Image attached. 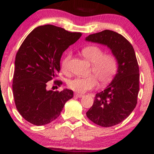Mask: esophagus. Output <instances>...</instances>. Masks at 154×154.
Returning a JSON list of instances; mask_svg holds the SVG:
<instances>
[{
	"mask_svg": "<svg viewBox=\"0 0 154 154\" xmlns=\"http://www.w3.org/2000/svg\"><path fill=\"white\" fill-rule=\"evenodd\" d=\"M75 95L76 97H77V98H82L83 96L82 94H80V93H75Z\"/></svg>",
	"mask_w": 154,
	"mask_h": 154,
	"instance_id": "34e87169",
	"label": "esophagus"
}]
</instances>
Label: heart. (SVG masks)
<instances>
[{
    "label": "heart",
    "mask_w": 154,
    "mask_h": 154,
    "mask_svg": "<svg viewBox=\"0 0 154 154\" xmlns=\"http://www.w3.org/2000/svg\"><path fill=\"white\" fill-rule=\"evenodd\" d=\"M82 54L85 58L92 63L91 72L93 75L86 77H77L69 79L67 82L68 87L72 91L78 93L85 91L95 88L98 84L97 79L101 83H107L113 78L117 70V61L114 55L103 54V49L96 45H88L82 50ZM72 57L71 53H68L61 61V69L68 72L69 63Z\"/></svg>",
    "instance_id": "obj_1"
}]
</instances>
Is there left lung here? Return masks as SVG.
Listing matches in <instances>:
<instances>
[{"mask_svg":"<svg viewBox=\"0 0 154 154\" xmlns=\"http://www.w3.org/2000/svg\"><path fill=\"white\" fill-rule=\"evenodd\" d=\"M85 40L106 45L118 64L114 79L103 91L96 93L86 115L99 126L118 125L128 117L137 104L140 76L135 51L125 37L109 29L88 35Z\"/></svg>","mask_w":154,"mask_h":154,"instance_id":"obj_1","label":"left lung"}]
</instances>
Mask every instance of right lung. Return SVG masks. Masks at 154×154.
Wrapping results in <instances>:
<instances>
[{"label": "right lung", "instance_id": "add662e5", "mask_svg": "<svg viewBox=\"0 0 154 154\" xmlns=\"http://www.w3.org/2000/svg\"><path fill=\"white\" fill-rule=\"evenodd\" d=\"M81 35L46 24L33 29L21 45L16 56L12 88L16 107L29 123L41 126L51 122L73 98L71 90L48 91L46 86L60 71L63 53ZM55 83L60 86L62 82Z\"/></svg>", "mask_w": 154, "mask_h": 154}]
</instances>
